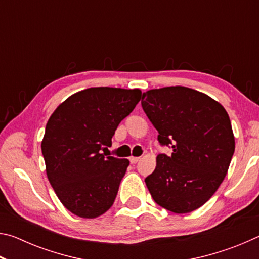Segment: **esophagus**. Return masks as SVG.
I'll use <instances>...</instances> for the list:
<instances>
[{"instance_id": "1", "label": "esophagus", "mask_w": 259, "mask_h": 259, "mask_svg": "<svg viewBox=\"0 0 259 259\" xmlns=\"http://www.w3.org/2000/svg\"><path fill=\"white\" fill-rule=\"evenodd\" d=\"M139 159H140V157H138V156H130V157H129V160H130V162H131V163H133V164L137 163V162L139 161Z\"/></svg>"}]
</instances>
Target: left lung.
I'll return each mask as SVG.
<instances>
[{
	"mask_svg": "<svg viewBox=\"0 0 259 259\" xmlns=\"http://www.w3.org/2000/svg\"><path fill=\"white\" fill-rule=\"evenodd\" d=\"M144 112L172 154L156 156L145 183L153 200L169 211L200 208L224 181L235 148L230 116L217 100L186 87L143 94Z\"/></svg>",
	"mask_w": 259,
	"mask_h": 259,
	"instance_id": "1",
	"label": "left lung"
}]
</instances>
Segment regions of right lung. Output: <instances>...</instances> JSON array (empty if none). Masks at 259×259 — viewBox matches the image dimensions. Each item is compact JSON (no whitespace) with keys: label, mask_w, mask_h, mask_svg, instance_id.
Returning a JSON list of instances; mask_svg holds the SVG:
<instances>
[{"label":"right lung","mask_w":259,"mask_h":259,"mask_svg":"<svg viewBox=\"0 0 259 259\" xmlns=\"http://www.w3.org/2000/svg\"><path fill=\"white\" fill-rule=\"evenodd\" d=\"M142 90L98 87L78 91L51 114L41 148L46 171L60 202L93 219L112 207L128 159L103 154L120 122L134 111Z\"/></svg>","instance_id":"add662e5"}]
</instances>
